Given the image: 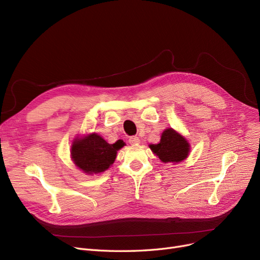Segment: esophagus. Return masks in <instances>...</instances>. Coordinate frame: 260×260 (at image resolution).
Instances as JSON below:
<instances>
[{
    "label": "esophagus",
    "mask_w": 260,
    "mask_h": 260,
    "mask_svg": "<svg viewBox=\"0 0 260 260\" xmlns=\"http://www.w3.org/2000/svg\"><path fill=\"white\" fill-rule=\"evenodd\" d=\"M128 142L131 143V144H138L139 142H140V139L137 137V136H132V137H129L128 138Z\"/></svg>",
    "instance_id": "esophagus-1"
}]
</instances>
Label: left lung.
Wrapping results in <instances>:
<instances>
[{
  "label": "left lung",
  "instance_id": "obj_1",
  "mask_svg": "<svg viewBox=\"0 0 260 260\" xmlns=\"http://www.w3.org/2000/svg\"><path fill=\"white\" fill-rule=\"evenodd\" d=\"M189 143L174 129L167 128L158 144H151L150 148L159 159L167 162H179L184 160L189 153Z\"/></svg>",
  "mask_w": 260,
  "mask_h": 260
}]
</instances>
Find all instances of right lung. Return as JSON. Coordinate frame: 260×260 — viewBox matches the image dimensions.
I'll return each mask as SVG.
<instances>
[{"label": "right lung", "mask_w": 260, "mask_h": 260, "mask_svg": "<svg viewBox=\"0 0 260 260\" xmlns=\"http://www.w3.org/2000/svg\"><path fill=\"white\" fill-rule=\"evenodd\" d=\"M124 142L118 140L109 144L99 135L92 133L82 139H76L71 148V156L74 164L88 174L104 172L114 164L117 151Z\"/></svg>", "instance_id": "1"}]
</instances>
